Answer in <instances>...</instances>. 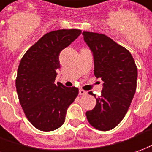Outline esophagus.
<instances>
[{
    "mask_svg": "<svg viewBox=\"0 0 152 152\" xmlns=\"http://www.w3.org/2000/svg\"><path fill=\"white\" fill-rule=\"evenodd\" d=\"M87 91H84V90L83 89H80L79 90V95H81V96H85V95H87Z\"/></svg>",
    "mask_w": 152,
    "mask_h": 152,
    "instance_id": "34e87169",
    "label": "esophagus"
}]
</instances>
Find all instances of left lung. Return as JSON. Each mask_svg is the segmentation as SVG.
Listing matches in <instances>:
<instances>
[{
  "instance_id": "obj_1",
  "label": "left lung",
  "mask_w": 152,
  "mask_h": 152,
  "mask_svg": "<svg viewBox=\"0 0 152 152\" xmlns=\"http://www.w3.org/2000/svg\"><path fill=\"white\" fill-rule=\"evenodd\" d=\"M83 35L93 53L95 76L104 82L101 96L86 116L94 128L107 131L116 127L129 109L136 91L137 66L129 51L107 35L88 31Z\"/></svg>"
}]
</instances>
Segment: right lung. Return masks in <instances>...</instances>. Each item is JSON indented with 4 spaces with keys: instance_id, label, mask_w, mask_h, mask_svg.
<instances>
[{
    "instance_id": "obj_1",
    "label": "right lung",
    "mask_w": 152,
    "mask_h": 152,
    "mask_svg": "<svg viewBox=\"0 0 152 152\" xmlns=\"http://www.w3.org/2000/svg\"><path fill=\"white\" fill-rule=\"evenodd\" d=\"M78 29L53 31L42 36L24 54L18 69L16 90L26 118L41 131L61 126L77 87L54 83L60 68L59 55L79 36Z\"/></svg>"
}]
</instances>
